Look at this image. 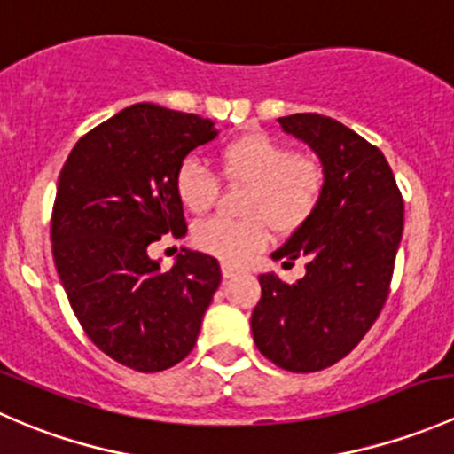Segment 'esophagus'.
<instances>
[{
    "mask_svg": "<svg viewBox=\"0 0 454 454\" xmlns=\"http://www.w3.org/2000/svg\"><path fill=\"white\" fill-rule=\"evenodd\" d=\"M222 274H223V278H232V277H237V274H241V270L235 268V265H231V263H223Z\"/></svg>",
    "mask_w": 454,
    "mask_h": 454,
    "instance_id": "esophagus-1",
    "label": "esophagus"
}]
</instances>
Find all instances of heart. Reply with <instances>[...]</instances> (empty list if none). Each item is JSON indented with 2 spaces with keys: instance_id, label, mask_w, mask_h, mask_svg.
<instances>
[{
  "instance_id": "1",
  "label": "heart",
  "mask_w": 454,
  "mask_h": 454,
  "mask_svg": "<svg viewBox=\"0 0 454 454\" xmlns=\"http://www.w3.org/2000/svg\"><path fill=\"white\" fill-rule=\"evenodd\" d=\"M219 164L228 180L253 184L244 204L248 219L232 222L213 217L193 232L200 250L226 263H244L263 250L272 228L277 232H292L303 226L323 198V168L270 136L250 134L237 138L223 146ZM173 184L182 206L195 215L206 213L217 193V177L195 158L180 162Z\"/></svg>"
}]
</instances>
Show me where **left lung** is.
Masks as SVG:
<instances>
[{
  "label": "left lung",
  "instance_id": "left-lung-1",
  "mask_svg": "<svg viewBox=\"0 0 454 454\" xmlns=\"http://www.w3.org/2000/svg\"><path fill=\"white\" fill-rule=\"evenodd\" d=\"M278 125L314 151L325 191L312 217L272 253L283 265L308 256L305 277L287 286L274 272L261 274L250 327L270 363L309 373L345 358L382 312L404 201L382 151L342 122L292 114Z\"/></svg>",
  "mask_w": 454,
  "mask_h": 454
}]
</instances>
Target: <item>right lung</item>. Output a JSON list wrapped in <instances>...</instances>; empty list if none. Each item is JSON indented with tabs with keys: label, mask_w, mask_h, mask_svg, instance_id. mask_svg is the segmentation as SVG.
<instances>
[{
	"label": "right lung",
	"mask_w": 454,
	"mask_h": 454,
	"mask_svg": "<svg viewBox=\"0 0 454 454\" xmlns=\"http://www.w3.org/2000/svg\"><path fill=\"white\" fill-rule=\"evenodd\" d=\"M208 118L136 103L94 127L61 168L52 254L81 327L100 351L153 373L184 360L222 281L215 256L182 248L171 270L149 246L186 235L176 171L217 138Z\"/></svg>",
	"instance_id": "right-lung-1"
}]
</instances>
